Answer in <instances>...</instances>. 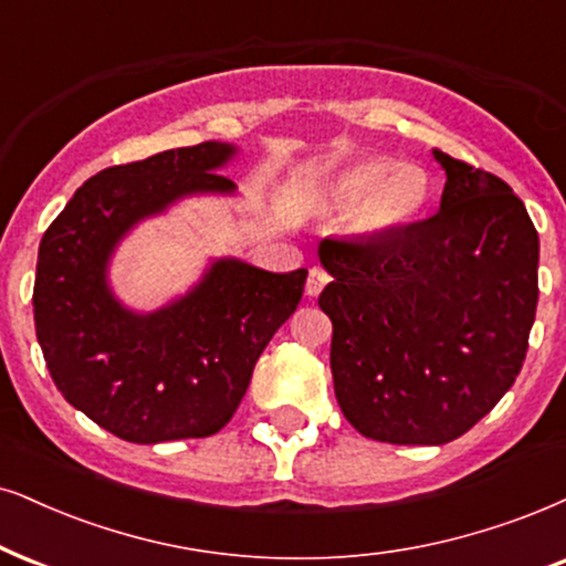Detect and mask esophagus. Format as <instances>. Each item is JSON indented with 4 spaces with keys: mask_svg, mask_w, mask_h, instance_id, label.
Listing matches in <instances>:
<instances>
[{
    "mask_svg": "<svg viewBox=\"0 0 566 566\" xmlns=\"http://www.w3.org/2000/svg\"><path fill=\"white\" fill-rule=\"evenodd\" d=\"M332 282V276H328V271L326 269H321V266H313L311 271H307V284H305V292L311 297H316L321 290L326 287V284Z\"/></svg>",
    "mask_w": 566,
    "mask_h": 566,
    "instance_id": "1",
    "label": "esophagus"
}]
</instances>
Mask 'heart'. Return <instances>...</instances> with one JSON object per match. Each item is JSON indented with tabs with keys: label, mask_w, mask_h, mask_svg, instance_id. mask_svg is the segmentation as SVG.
<instances>
[{
	"label": "heart",
	"mask_w": 566,
	"mask_h": 566,
	"mask_svg": "<svg viewBox=\"0 0 566 566\" xmlns=\"http://www.w3.org/2000/svg\"><path fill=\"white\" fill-rule=\"evenodd\" d=\"M428 177L418 167H395L389 159H366L336 177L332 203L336 209L357 206V224L368 232H386L423 211Z\"/></svg>",
	"instance_id": "b5f03b06"
}]
</instances>
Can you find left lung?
Wrapping results in <instances>:
<instances>
[{"label": "left lung", "mask_w": 566, "mask_h": 566, "mask_svg": "<svg viewBox=\"0 0 566 566\" xmlns=\"http://www.w3.org/2000/svg\"><path fill=\"white\" fill-rule=\"evenodd\" d=\"M441 209L405 230L326 238L342 412L386 443L460 439L520 376L538 305V232L510 185L433 151Z\"/></svg>", "instance_id": "8db88e82"}]
</instances>
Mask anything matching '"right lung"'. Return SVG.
Here are the masks:
<instances>
[{"label": "right lung", "mask_w": 566, "mask_h": 566, "mask_svg": "<svg viewBox=\"0 0 566 566\" xmlns=\"http://www.w3.org/2000/svg\"><path fill=\"white\" fill-rule=\"evenodd\" d=\"M227 143L171 148L98 171L44 232L33 284L35 336L62 397L133 443L203 439L232 420L271 336L303 300L307 271L213 263L203 282L151 316L125 311L106 261L135 221L188 192H230L213 171Z\"/></svg>", "instance_id": "1"}]
</instances>
